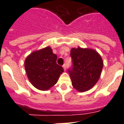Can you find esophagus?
<instances>
[{
	"label": "esophagus",
	"instance_id": "obj_1",
	"mask_svg": "<svg viewBox=\"0 0 124 124\" xmlns=\"http://www.w3.org/2000/svg\"><path fill=\"white\" fill-rule=\"evenodd\" d=\"M63 70H64V71H65L66 69H67V65H66V64H64L63 65Z\"/></svg>",
	"mask_w": 124,
	"mask_h": 124
}]
</instances>
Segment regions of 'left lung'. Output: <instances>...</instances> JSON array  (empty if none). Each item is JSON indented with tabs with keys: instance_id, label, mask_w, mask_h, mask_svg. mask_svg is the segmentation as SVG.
I'll return each mask as SVG.
<instances>
[{
	"instance_id": "obj_1",
	"label": "left lung",
	"mask_w": 124,
	"mask_h": 124,
	"mask_svg": "<svg viewBox=\"0 0 124 124\" xmlns=\"http://www.w3.org/2000/svg\"><path fill=\"white\" fill-rule=\"evenodd\" d=\"M72 68L68 70L74 88L78 92L89 91L99 80L103 61L99 53L89 48H72L70 53Z\"/></svg>"
}]
</instances>
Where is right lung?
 I'll return each mask as SVG.
<instances>
[{
	"label": "right lung",
	"mask_w": 124,
	"mask_h": 124,
	"mask_svg": "<svg viewBox=\"0 0 124 124\" xmlns=\"http://www.w3.org/2000/svg\"><path fill=\"white\" fill-rule=\"evenodd\" d=\"M56 61L57 56L49 46L34 51L27 56L25 70L29 80L35 87L47 91L57 83L63 69Z\"/></svg>",
	"instance_id": "obj_1"
}]
</instances>
